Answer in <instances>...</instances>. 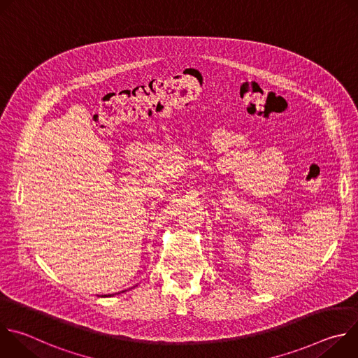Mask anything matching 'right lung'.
<instances>
[{"instance_id": "obj_1", "label": "right lung", "mask_w": 358, "mask_h": 358, "mask_svg": "<svg viewBox=\"0 0 358 358\" xmlns=\"http://www.w3.org/2000/svg\"><path fill=\"white\" fill-rule=\"evenodd\" d=\"M123 292H124V290H123Z\"/></svg>"}]
</instances>
